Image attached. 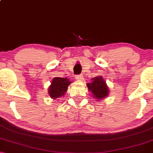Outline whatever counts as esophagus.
Returning <instances> with one entry per match:
<instances>
[{"mask_svg": "<svg viewBox=\"0 0 153 153\" xmlns=\"http://www.w3.org/2000/svg\"><path fill=\"white\" fill-rule=\"evenodd\" d=\"M83 77H82V75H76L75 76V78H76V80H78V81H81V80H83Z\"/></svg>", "mask_w": 153, "mask_h": 153, "instance_id": "34e87169", "label": "esophagus"}]
</instances>
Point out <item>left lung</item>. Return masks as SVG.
<instances>
[{
    "label": "left lung",
    "instance_id": "left-lung-1",
    "mask_svg": "<svg viewBox=\"0 0 153 153\" xmlns=\"http://www.w3.org/2000/svg\"><path fill=\"white\" fill-rule=\"evenodd\" d=\"M91 80V82H88L86 85L88 91L92 94L93 97H94L97 101L106 99L108 96L110 90L103 77L101 75L96 76L92 78Z\"/></svg>",
    "mask_w": 153,
    "mask_h": 153
}]
</instances>
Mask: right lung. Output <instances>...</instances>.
I'll use <instances>...</instances> for the list:
<instances>
[{
  "mask_svg": "<svg viewBox=\"0 0 153 153\" xmlns=\"http://www.w3.org/2000/svg\"><path fill=\"white\" fill-rule=\"evenodd\" d=\"M68 78L55 77L52 79L48 89V94L52 99H57L64 96L68 91V86L71 83Z\"/></svg>",
  "mask_w": 153,
  "mask_h": 153,
  "instance_id": "obj_1",
  "label": "right lung"
}]
</instances>
